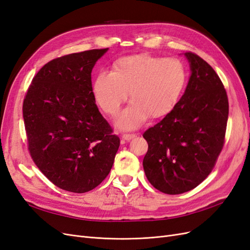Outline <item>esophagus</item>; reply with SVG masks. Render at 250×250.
<instances>
[{
  "mask_svg": "<svg viewBox=\"0 0 250 250\" xmlns=\"http://www.w3.org/2000/svg\"><path fill=\"white\" fill-rule=\"evenodd\" d=\"M135 137H137V133H123L122 134V138L124 140H131Z\"/></svg>",
  "mask_w": 250,
  "mask_h": 250,
  "instance_id": "1",
  "label": "esophagus"
}]
</instances>
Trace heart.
<instances>
[{
	"instance_id": "obj_1",
	"label": "heart",
	"mask_w": 250,
	"mask_h": 250,
	"mask_svg": "<svg viewBox=\"0 0 250 250\" xmlns=\"http://www.w3.org/2000/svg\"><path fill=\"white\" fill-rule=\"evenodd\" d=\"M187 80L184 63L177 58L135 55L120 59L115 71L102 70L94 83V95L104 112L116 116L130 95L132 101L118 120V126L132 129L151 115L160 118L179 100Z\"/></svg>"
}]
</instances>
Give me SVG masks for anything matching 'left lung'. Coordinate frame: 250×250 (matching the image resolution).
<instances>
[{"label": "left lung", "mask_w": 250, "mask_h": 250, "mask_svg": "<svg viewBox=\"0 0 250 250\" xmlns=\"http://www.w3.org/2000/svg\"><path fill=\"white\" fill-rule=\"evenodd\" d=\"M191 77L186 92L161 122L143 137L148 151L143 166L149 183L165 194L191 191L214 169L229 119V99L215 70L187 52Z\"/></svg>", "instance_id": "8db88e82"}]
</instances>
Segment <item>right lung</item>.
<instances>
[{
  "label": "right lung",
  "instance_id": "1",
  "mask_svg": "<svg viewBox=\"0 0 250 250\" xmlns=\"http://www.w3.org/2000/svg\"><path fill=\"white\" fill-rule=\"evenodd\" d=\"M106 49L64 55L33 77L22 103L28 150L53 185L85 193L106 178L120 139L98 109L92 70Z\"/></svg>",
  "mask_w": 250,
  "mask_h": 250
}]
</instances>
